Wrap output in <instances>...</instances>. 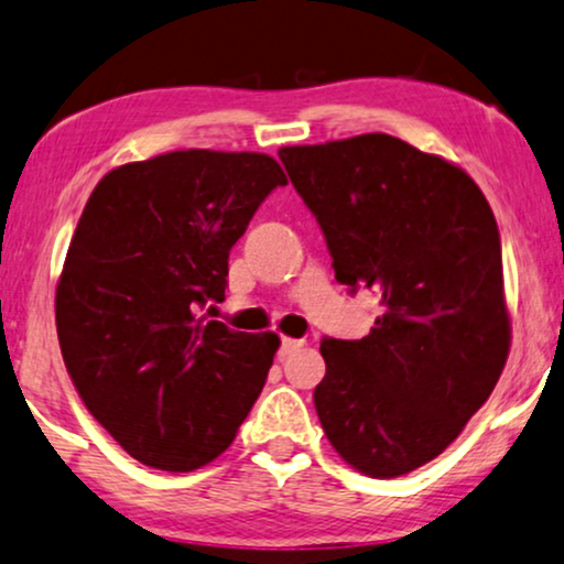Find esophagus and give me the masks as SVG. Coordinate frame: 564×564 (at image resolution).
Returning <instances> with one entry per match:
<instances>
[{
    "mask_svg": "<svg viewBox=\"0 0 564 564\" xmlns=\"http://www.w3.org/2000/svg\"><path fill=\"white\" fill-rule=\"evenodd\" d=\"M302 345H304V340H296V337H283L281 348H278V356L286 358V356H291V352H294V350L302 348Z\"/></svg>",
    "mask_w": 564,
    "mask_h": 564,
    "instance_id": "obj_1",
    "label": "esophagus"
}]
</instances>
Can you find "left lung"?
I'll use <instances>...</instances> for the list:
<instances>
[{
  "label": "left lung",
  "instance_id": "obj_1",
  "mask_svg": "<svg viewBox=\"0 0 564 564\" xmlns=\"http://www.w3.org/2000/svg\"><path fill=\"white\" fill-rule=\"evenodd\" d=\"M325 235L335 278L373 289L360 340L325 337L314 408L352 469L435 459L498 384L510 348L500 235L475 180L389 133L278 149Z\"/></svg>",
  "mask_w": 564,
  "mask_h": 564
}]
</instances>
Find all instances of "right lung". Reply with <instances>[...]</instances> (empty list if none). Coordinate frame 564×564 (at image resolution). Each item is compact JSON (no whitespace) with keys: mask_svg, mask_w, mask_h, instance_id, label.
<instances>
[{"mask_svg":"<svg viewBox=\"0 0 564 564\" xmlns=\"http://www.w3.org/2000/svg\"><path fill=\"white\" fill-rule=\"evenodd\" d=\"M278 185L258 152L185 149L110 170L89 195L56 286V329L85 408L133 459L191 471L235 441L275 333L208 319L229 250Z\"/></svg>","mask_w":564,"mask_h":564,"instance_id":"right-lung-1","label":"right lung"}]
</instances>
